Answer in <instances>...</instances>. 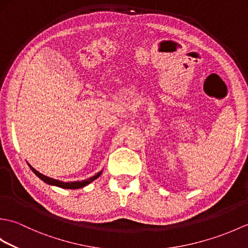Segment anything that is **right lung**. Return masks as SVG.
<instances>
[{
	"label": "right lung",
	"instance_id": "add662e5",
	"mask_svg": "<svg viewBox=\"0 0 248 248\" xmlns=\"http://www.w3.org/2000/svg\"><path fill=\"white\" fill-rule=\"evenodd\" d=\"M29 164V163H28ZM30 168L31 170V171H33L35 175L38 177L39 179H41L44 182H46V184H50V186H59V187H62V188H68V189H77V188H81V187H84L88 186L89 183H92L93 181L96 180L97 178L100 177V175L102 173V170H100L99 172H97L96 175L86 179V180H82V181H71V182H64V181H60V180H56V179H53V178H50V177H46L45 175H43V173H40L39 171H37L34 167H31L30 164H29Z\"/></svg>",
	"mask_w": 248,
	"mask_h": 248
}]
</instances>
